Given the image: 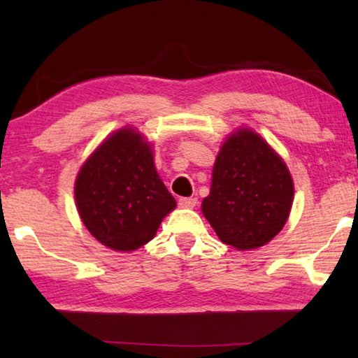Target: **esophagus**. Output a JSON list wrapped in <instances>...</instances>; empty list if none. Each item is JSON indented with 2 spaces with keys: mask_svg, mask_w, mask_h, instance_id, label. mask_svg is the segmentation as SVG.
I'll return each mask as SVG.
<instances>
[{
  "mask_svg": "<svg viewBox=\"0 0 358 358\" xmlns=\"http://www.w3.org/2000/svg\"><path fill=\"white\" fill-rule=\"evenodd\" d=\"M178 205L181 208H194L197 205V199L196 197H180Z\"/></svg>",
  "mask_w": 358,
  "mask_h": 358,
  "instance_id": "obj_1",
  "label": "esophagus"
}]
</instances>
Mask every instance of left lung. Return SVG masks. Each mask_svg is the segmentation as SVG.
Wrapping results in <instances>:
<instances>
[{"label": "left lung", "mask_w": 358, "mask_h": 358, "mask_svg": "<svg viewBox=\"0 0 358 358\" xmlns=\"http://www.w3.org/2000/svg\"><path fill=\"white\" fill-rule=\"evenodd\" d=\"M294 199L286 164L256 132L238 129L222 143L202 211L222 243L264 246L284 227Z\"/></svg>", "instance_id": "obj_1"}]
</instances>
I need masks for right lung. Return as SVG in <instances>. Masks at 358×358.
<instances>
[{
  "mask_svg": "<svg viewBox=\"0 0 358 358\" xmlns=\"http://www.w3.org/2000/svg\"><path fill=\"white\" fill-rule=\"evenodd\" d=\"M76 202L90 234L115 251L148 243L177 205L134 129L115 132L88 157L76 180Z\"/></svg>",
  "mask_w": 358,
  "mask_h": 358,
  "instance_id": "add662e5",
  "label": "right lung"
}]
</instances>
